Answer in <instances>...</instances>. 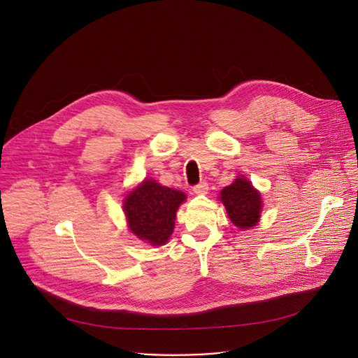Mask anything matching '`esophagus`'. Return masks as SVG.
I'll list each match as a JSON object with an SVG mask.
<instances>
[{
    "mask_svg": "<svg viewBox=\"0 0 358 358\" xmlns=\"http://www.w3.org/2000/svg\"><path fill=\"white\" fill-rule=\"evenodd\" d=\"M194 192L196 195H205L208 192V183L206 182H199L198 185L194 186Z\"/></svg>",
    "mask_w": 358,
    "mask_h": 358,
    "instance_id": "obj_1",
    "label": "esophagus"
}]
</instances>
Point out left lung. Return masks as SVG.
<instances>
[{
  "label": "left lung",
  "mask_w": 358,
  "mask_h": 358,
  "mask_svg": "<svg viewBox=\"0 0 358 358\" xmlns=\"http://www.w3.org/2000/svg\"><path fill=\"white\" fill-rule=\"evenodd\" d=\"M229 220L241 229L255 227L260 218L262 196L247 179L238 178L221 191Z\"/></svg>",
  "instance_id": "obj_1"
}]
</instances>
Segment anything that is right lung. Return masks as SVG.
Returning <instances> with one entry per match:
<instances>
[{
	"mask_svg": "<svg viewBox=\"0 0 358 358\" xmlns=\"http://www.w3.org/2000/svg\"><path fill=\"white\" fill-rule=\"evenodd\" d=\"M186 199L180 191L159 185L156 180H144L125 198L124 211L129 227L140 238L153 245L169 240L179 205Z\"/></svg>",
	"mask_w": 358,
	"mask_h": 358,
	"instance_id": "obj_1",
	"label": "right lung"
}]
</instances>
